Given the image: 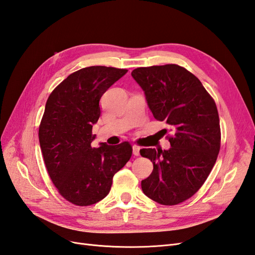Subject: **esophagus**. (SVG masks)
<instances>
[{"label": "esophagus", "mask_w": 255, "mask_h": 255, "mask_svg": "<svg viewBox=\"0 0 255 255\" xmlns=\"http://www.w3.org/2000/svg\"><path fill=\"white\" fill-rule=\"evenodd\" d=\"M132 153L134 156H139L140 155V147L136 146V145H133L132 146Z\"/></svg>", "instance_id": "esophagus-1"}]
</instances>
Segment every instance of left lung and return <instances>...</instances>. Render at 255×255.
<instances>
[{
	"mask_svg": "<svg viewBox=\"0 0 255 255\" xmlns=\"http://www.w3.org/2000/svg\"><path fill=\"white\" fill-rule=\"evenodd\" d=\"M131 76L144 91L155 119L172 131L169 149H140L154 166L141 182L142 191L160 205H178L199 190L217 161L221 145L217 106L198 78L180 65L138 68Z\"/></svg>",
	"mask_w": 255,
	"mask_h": 255,
	"instance_id": "8db88e82",
	"label": "left lung"
}]
</instances>
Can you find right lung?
<instances>
[{
	"mask_svg": "<svg viewBox=\"0 0 255 255\" xmlns=\"http://www.w3.org/2000/svg\"><path fill=\"white\" fill-rule=\"evenodd\" d=\"M127 72L102 65L78 70L58 85L45 106L38 129L45 166L58 192L76 206L106 197L114 174L131 157L128 142L91 145L101 97Z\"/></svg>",
	"mask_w": 255,
	"mask_h": 255,
	"instance_id": "add662e5",
	"label": "right lung"
}]
</instances>
